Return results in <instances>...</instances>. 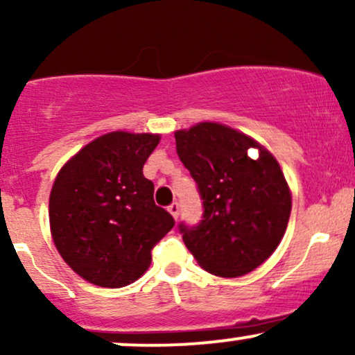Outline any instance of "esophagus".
<instances>
[{"instance_id":"obj_1","label":"esophagus","mask_w":355,"mask_h":355,"mask_svg":"<svg viewBox=\"0 0 355 355\" xmlns=\"http://www.w3.org/2000/svg\"><path fill=\"white\" fill-rule=\"evenodd\" d=\"M168 211L173 215V218L177 220L178 215H180V205H178V202L170 203V205H168Z\"/></svg>"}]
</instances>
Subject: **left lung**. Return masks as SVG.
Returning a JSON list of instances; mask_svg holds the SVG:
<instances>
[{
    "label": "left lung",
    "mask_w": 355,
    "mask_h": 355,
    "mask_svg": "<svg viewBox=\"0 0 355 355\" xmlns=\"http://www.w3.org/2000/svg\"><path fill=\"white\" fill-rule=\"evenodd\" d=\"M175 145L203 207L197 225H178L187 248L210 274H248L274 254L291 217L279 164L250 137L218 123L180 130Z\"/></svg>",
    "instance_id": "obj_1"
}]
</instances>
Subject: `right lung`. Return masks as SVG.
I'll use <instances>...</instances> for the list:
<instances>
[{"label":"right lung","mask_w":355,"mask_h":355,"mask_svg":"<svg viewBox=\"0 0 355 355\" xmlns=\"http://www.w3.org/2000/svg\"><path fill=\"white\" fill-rule=\"evenodd\" d=\"M158 141L150 133H108L81 148L53 183V242L88 282L110 288L135 282L173 229L172 215L155 205L153 182L144 177Z\"/></svg>","instance_id":"right-lung-1"}]
</instances>
